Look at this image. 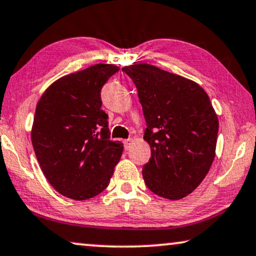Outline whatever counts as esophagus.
I'll list each match as a JSON object with an SVG mask.
<instances>
[{
    "label": "esophagus",
    "instance_id": "1",
    "mask_svg": "<svg viewBox=\"0 0 256 256\" xmlns=\"http://www.w3.org/2000/svg\"><path fill=\"white\" fill-rule=\"evenodd\" d=\"M132 142H134V140H132L131 138H128V139H126V140H124V148L125 150H128L131 148V145H132Z\"/></svg>",
    "mask_w": 256,
    "mask_h": 256
}]
</instances>
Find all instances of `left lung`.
Instances as JSON below:
<instances>
[{
	"label": "left lung",
	"instance_id": "left-lung-1",
	"mask_svg": "<svg viewBox=\"0 0 256 256\" xmlns=\"http://www.w3.org/2000/svg\"><path fill=\"white\" fill-rule=\"evenodd\" d=\"M122 70L137 88L146 122V186L166 199H182L200 185L216 156L219 120L210 98L200 85L154 66Z\"/></svg>",
	"mask_w": 256,
	"mask_h": 256
}]
</instances>
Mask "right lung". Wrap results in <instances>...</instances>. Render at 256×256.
Instances as JSON below:
<instances>
[{"mask_svg": "<svg viewBox=\"0 0 256 256\" xmlns=\"http://www.w3.org/2000/svg\"><path fill=\"white\" fill-rule=\"evenodd\" d=\"M119 68L96 64L51 84L37 104L32 142L40 168L54 190L86 200L106 188L122 144L110 140L100 91Z\"/></svg>", "mask_w": 256, "mask_h": 256, "instance_id": "add662e5", "label": "right lung"}]
</instances>
